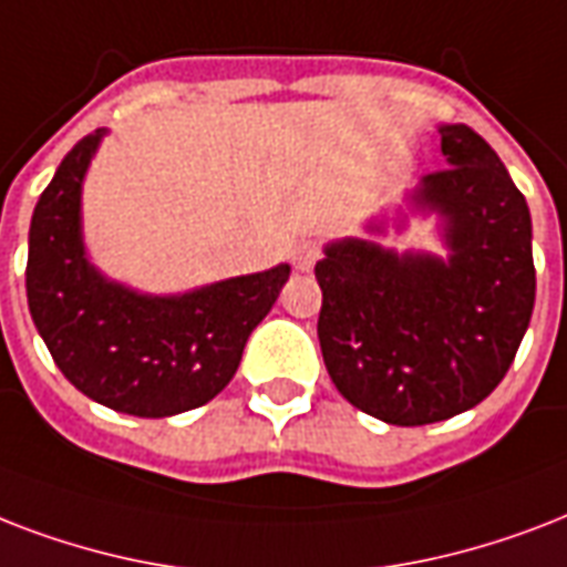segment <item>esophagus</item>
<instances>
[{
	"instance_id": "1",
	"label": "esophagus",
	"mask_w": 567,
	"mask_h": 567,
	"mask_svg": "<svg viewBox=\"0 0 567 567\" xmlns=\"http://www.w3.org/2000/svg\"><path fill=\"white\" fill-rule=\"evenodd\" d=\"M319 260V245L316 243H298L296 251H292V262H296L298 271H310L313 269V262Z\"/></svg>"
}]
</instances>
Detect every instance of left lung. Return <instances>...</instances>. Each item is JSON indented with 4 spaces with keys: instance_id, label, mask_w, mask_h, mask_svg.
<instances>
[{
    "instance_id": "left-lung-1",
    "label": "left lung",
    "mask_w": 567,
    "mask_h": 567,
    "mask_svg": "<svg viewBox=\"0 0 567 567\" xmlns=\"http://www.w3.org/2000/svg\"><path fill=\"white\" fill-rule=\"evenodd\" d=\"M450 168L429 174L316 262L319 346L337 390L390 425L471 411L515 361L535 305L533 218L480 133L441 124ZM432 217L441 255L379 244Z\"/></svg>"
}]
</instances>
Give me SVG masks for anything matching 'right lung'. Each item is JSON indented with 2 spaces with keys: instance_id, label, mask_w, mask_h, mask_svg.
<instances>
[{
  "instance_id": "obj_1",
  "label": "right lung",
  "mask_w": 567,
  "mask_h": 567,
  "mask_svg": "<svg viewBox=\"0 0 567 567\" xmlns=\"http://www.w3.org/2000/svg\"><path fill=\"white\" fill-rule=\"evenodd\" d=\"M109 130L61 159L29 227L25 296L34 328L64 379L133 416L206 405L239 370L245 343L289 280V262L183 292H144L91 260L82 188Z\"/></svg>"
}]
</instances>
